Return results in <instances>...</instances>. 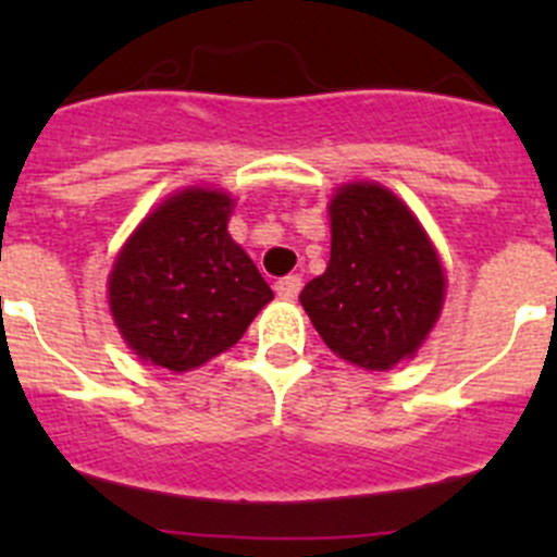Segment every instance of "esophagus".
Instances as JSON below:
<instances>
[{
	"label": "esophagus",
	"mask_w": 557,
	"mask_h": 557,
	"mask_svg": "<svg viewBox=\"0 0 557 557\" xmlns=\"http://www.w3.org/2000/svg\"><path fill=\"white\" fill-rule=\"evenodd\" d=\"M274 290H277L280 299H296L301 290V277L299 274H285V277H280L277 283H274Z\"/></svg>",
	"instance_id": "obj_1"
}]
</instances>
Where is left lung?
<instances>
[{"mask_svg": "<svg viewBox=\"0 0 557 557\" xmlns=\"http://www.w3.org/2000/svg\"><path fill=\"white\" fill-rule=\"evenodd\" d=\"M445 296L440 258L412 212L380 185H345L331 201V258L299 301L325 345L363 369L412 358Z\"/></svg>", "mask_w": 557, "mask_h": 557, "instance_id": "1", "label": "left lung"}]
</instances>
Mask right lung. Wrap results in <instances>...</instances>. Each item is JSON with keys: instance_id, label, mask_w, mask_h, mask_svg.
Wrapping results in <instances>:
<instances>
[{"instance_id": "1", "label": "right lung", "mask_w": 557, "mask_h": 557, "mask_svg": "<svg viewBox=\"0 0 557 557\" xmlns=\"http://www.w3.org/2000/svg\"><path fill=\"white\" fill-rule=\"evenodd\" d=\"M232 199L183 190L134 232L110 274V310L143 361L188 372L239 336L272 288L228 237Z\"/></svg>"}]
</instances>
